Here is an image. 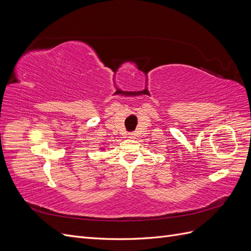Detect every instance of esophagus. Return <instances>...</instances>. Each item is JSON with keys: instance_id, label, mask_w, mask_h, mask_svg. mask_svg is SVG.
<instances>
[{"instance_id": "obj_1", "label": "esophagus", "mask_w": 251, "mask_h": 251, "mask_svg": "<svg viewBox=\"0 0 251 251\" xmlns=\"http://www.w3.org/2000/svg\"><path fill=\"white\" fill-rule=\"evenodd\" d=\"M135 134L134 133H128L127 134V138H130V139H134L135 138Z\"/></svg>"}]
</instances>
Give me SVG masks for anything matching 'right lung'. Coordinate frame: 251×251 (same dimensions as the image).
Here are the masks:
<instances>
[{
	"instance_id": "1",
	"label": "right lung",
	"mask_w": 251,
	"mask_h": 251,
	"mask_svg": "<svg viewBox=\"0 0 251 251\" xmlns=\"http://www.w3.org/2000/svg\"><path fill=\"white\" fill-rule=\"evenodd\" d=\"M100 150H102V151H104V148H100Z\"/></svg>"
}]
</instances>
